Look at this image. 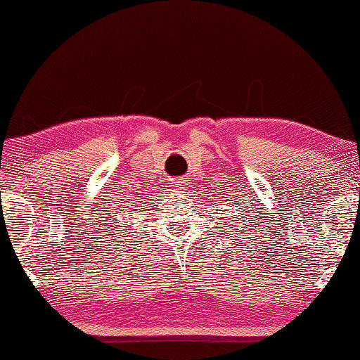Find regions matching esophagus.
I'll return each instance as SVG.
<instances>
[{
  "instance_id": "1",
  "label": "esophagus",
  "mask_w": 360,
  "mask_h": 360,
  "mask_svg": "<svg viewBox=\"0 0 360 360\" xmlns=\"http://www.w3.org/2000/svg\"><path fill=\"white\" fill-rule=\"evenodd\" d=\"M176 190H179L181 187H182V181L181 179H178V181H174V186H173Z\"/></svg>"
}]
</instances>
